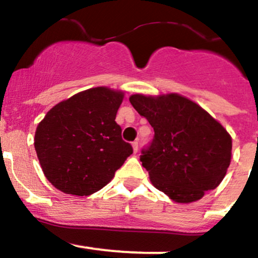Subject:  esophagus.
Wrapping results in <instances>:
<instances>
[{
    "label": "esophagus",
    "instance_id": "34e87169",
    "mask_svg": "<svg viewBox=\"0 0 258 258\" xmlns=\"http://www.w3.org/2000/svg\"><path fill=\"white\" fill-rule=\"evenodd\" d=\"M132 147H133V151H134V153H138V149H139V144H138V142L133 143Z\"/></svg>",
    "mask_w": 258,
    "mask_h": 258
}]
</instances>
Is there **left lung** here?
<instances>
[{
    "mask_svg": "<svg viewBox=\"0 0 258 258\" xmlns=\"http://www.w3.org/2000/svg\"><path fill=\"white\" fill-rule=\"evenodd\" d=\"M129 100L155 133L140 156L154 186L179 204L200 200L219 186L230 166L232 139L216 119L177 93L133 94Z\"/></svg>",
    "mask_w": 258,
    "mask_h": 258,
    "instance_id": "1",
    "label": "left lung"
}]
</instances>
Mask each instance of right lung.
I'll return each instance as SVG.
<instances>
[{
	"label": "right lung",
	"instance_id": "add662e5",
	"mask_svg": "<svg viewBox=\"0 0 258 258\" xmlns=\"http://www.w3.org/2000/svg\"><path fill=\"white\" fill-rule=\"evenodd\" d=\"M124 92L95 87L58 103L37 125L34 149L55 188L88 196L104 187L133 154L121 139L116 111Z\"/></svg>",
	"mask_w": 258,
	"mask_h": 258
}]
</instances>
